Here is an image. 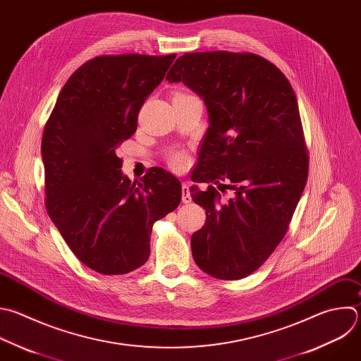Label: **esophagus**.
Wrapping results in <instances>:
<instances>
[{
	"label": "esophagus",
	"mask_w": 361,
	"mask_h": 361,
	"mask_svg": "<svg viewBox=\"0 0 361 361\" xmlns=\"http://www.w3.org/2000/svg\"><path fill=\"white\" fill-rule=\"evenodd\" d=\"M181 200L184 204H190L192 201V197L190 194V188L187 184H183V198Z\"/></svg>",
	"instance_id": "esophagus-1"
}]
</instances>
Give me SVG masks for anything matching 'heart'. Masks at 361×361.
<instances>
[{
  "label": "heart",
  "instance_id": "1",
  "mask_svg": "<svg viewBox=\"0 0 361 361\" xmlns=\"http://www.w3.org/2000/svg\"><path fill=\"white\" fill-rule=\"evenodd\" d=\"M169 159H170L171 166L178 167V166H181L184 163V153L183 152H171Z\"/></svg>",
  "mask_w": 361,
  "mask_h": 361
}]
</instances>
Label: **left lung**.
Returning <instances> with one entry per match:
<instances>
[{
  "mask_svg": "<svg viewBox=\"0 0 361 361\" xmlns=\"http://www.w3.org/2000/svg\"><path fill=\"white\" fill-rule=\"evenodd\" d=\"M183 80L205 102L209 128L191 178L234 197L220 202L214 185L191 187L205 208L191 236L195 264L212 278L243 279L272 255L305 190L309 150L296 94L272 62L252 52H191L167 78Z\"/></svg>",
  "mask_w": 361,
  "mask_h": 361,
  "instance_id": "obj_1",
  "label": "left lung"
}]
</instances>
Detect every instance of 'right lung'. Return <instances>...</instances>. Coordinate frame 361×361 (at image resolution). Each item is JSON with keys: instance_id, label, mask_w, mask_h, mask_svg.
<instances>
[{"instance_id": "obj_1", "label": "right lung", "mask_w": 361, "mask_h": 361, "mask_svg": "<svg viewBox=\"0 0 361 361\" xmlns=\"http://www.w3.org/2000/svg\"><path fill=\"white\" fill-rule=\"evenodd\" d=\"M171 55H100L66 80L42 135L45 207L65 243L87 268L129 274L150 257L153 224L181 201V183L152 167L142 183L122 174L116 147L161 83Z\"/></svg>"}]
</instances>
